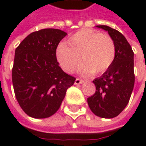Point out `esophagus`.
<instances>
[{"mask_svg": "<svg viewBox=\"0 0 146 146\" xmlns=\"http://www.w3.org/2000/svg\"><path fill=\"white\" fill-rule=\"evenodd\" d=\"M83 82H84V80H83V79L76 78V80H75V84H82Z\"/></svg>", "mask_w": 146, "mask_h": 146, "instance_id": "esophagus-1", "label": "esophagus"}]
</instances>
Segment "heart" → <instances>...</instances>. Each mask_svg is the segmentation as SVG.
Masks as SVG:
<instances>
[{
    "label": "heart",
    "mask_w": 146,
    "mask_h": 146,
    "mask_svg": "<svg viewBox=\"0 0 146 146\" xmlns=\"http://www.w3.org/2000/svg\"><path fill=\"white\" fill-rule=\"evenodd\" d=\"M82 73H102L113 63L116 45L113 39L94 29H83L73 35L68 44L61 43L56 49V58L67 73H72L80 61Z\"/></svg>",
    "instance_id": "obj_1"
}]
</instances>
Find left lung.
Instances as JSON below:
<instances>
[{"label": "left lung", "mask_w": 146, "mask_h": 146, "mask_svg": "<svg viewBox=\"0 0 146 146\" xmlns=\"http://www.w3.org/2000/svg\"><path fill=\"white\" fill-rule=\"evenodd\" d=\"M97 28L108 32L116 45V56L111 66L93 80L96 93L87 99L92 112L102 118L118 116L129 102L134 85L133 51L126 38L117 30L106 26Z\"/></svg>", "instance_id": "obj_1"}]
</instances>
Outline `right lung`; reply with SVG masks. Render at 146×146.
I'll use <instances>...</instances> for the list:
<instances>
[{
    "label": "right lung",
    "instance_id": "right-lung-1",
    "mask_svg": "<svg viewBox=\"0 0 146 146\" xmlns=\"http://www.w3.org/2000/svg\"><path fill=\"white\" fill-rule=\"evenodd\" d=\"M68 34L44 29L29 35L15 50L13 84L23 111L34 118H46L60 108L75 78L62 71L56 48Z\"/></svg>",
    "mask_w": 146,
    "mask_h": 146
}]
</instances>
